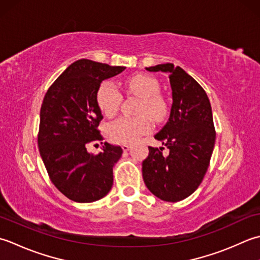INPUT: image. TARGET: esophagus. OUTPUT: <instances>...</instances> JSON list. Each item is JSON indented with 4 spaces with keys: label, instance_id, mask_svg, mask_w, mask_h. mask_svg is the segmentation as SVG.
<instances>
[{
    "label": "esophagus",
    "instance_id": "obj_1",
    "mask_svg": "<svg viewBox=\"0 0 260 260\" xmlns=\"http://www.w3.org/2000/svg\"><path fill=\"white\" fill-rule=\"evenodd\" d=\"M121 148H122V149H123L124 151H126V150L130 149L131 145H130V144H122V145H121Z\"/></svg>",
    "mask_w": 260,
    "mask_h": 260
}]
</instances>
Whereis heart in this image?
I'll list each match as a JSON object with an SVG mask.
<instances>
[{
    "mask_svg": "<svg viewBox=\"0 0 260 260\" xmlns=\"http://www.w3.org/2000/svg\"><path fill=\"white\" fill-rule=\"evenodd\" d=\"M125 86L132 94L141 98L138 116H121L108 125L109 137L116 142H132L151 130V121H160L167 112L165 100L159 94L160 86L156 78L135 75L126 79ZM122 95L110 81L101 83L96 92V103L105 116H113L120 108ZM146 114L150 116L144 115Z\"/></svg>",
    "mask_w": 260,
    "mask_h": 260,
    "instance_id": "b5f03b06",
    "label": "heart"
}]
</instances>
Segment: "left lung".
<instances>
[{
  "mask_svg": "<svg viewBox=\"0 0 260 260\" xmlns=\"http://www.w3.org/2000/svg\"><path fill=\"white\" fill-rule=\"evenodd\" d=\"M169 75L173 104L167 123L155 135L164 147H149L142 161V177L150 192L166 202H178L193 194L208 171L215 142L210 100L202 86L173 63L147 67Z\"/></svg>",
  "mask_w": 260,
  "mask_h": 260,
  "instance_id": "1",
  "label": "left lung"
}]
</instances>
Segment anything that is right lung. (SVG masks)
Returning a JSON list of instances; mask_svg holds the SVG:
<instances>
[{"label":"right lung","mask_w":260,"mask_h":260,"mask_svg":"<svg viewBox=\"0 0 260 260\" xmlns=\"http://www.w3.org/2000/svg\"><path fill=\"white\" fill-rule=\"evenodd\" d=\"M124 70L79 59L66 68L44 98L38 134L40 156L52 184L74 202H95L112 188L113 166L122 148L104 142L103 150L93 155L87 146L103 140L99 130L103 115L96 103L98 88L104 79Z\"/></svg>","instance_id":"obj_1"}]
</instances>
